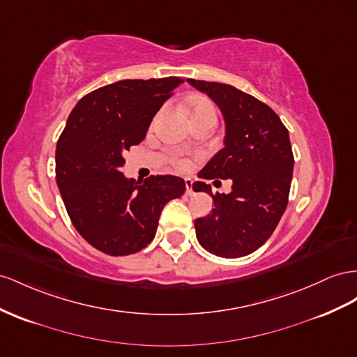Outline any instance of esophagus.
I'll list each match as a JSON object with an SVG mask.
<instances>
[{
	"label": "esophagus",
	"instance_id": "34e87169",
	"mask_svg": "<svg viewBox=\"0 0 357 357\" xmlns=\"http://www.w3.org/2000/svg\"><path fill=\"white\" fill-rule=\"evenodd\" d=\"M185 183H186V195H192V194H194V188H192V180H190V178H186Z\"/></svg>",
	"mask_w": 357,
	"mask_h": 357
}]
</instances>
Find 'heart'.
Listing matches in <instances>:
<instances>
[{
  "label": "heart",
  "mask_w": 357,
  "mask_h": 357,
  "mask_svg": "<svg viewBox=\"0 0 357 357\" xmlns=\"http://www.w3.org/2000/svg\"><path fill=\"white\" fill-rule=\"evenodd\" d=\"M163 109L159 111V114L156 115V119H159L162 115ZM188 112L192 119V123H197V121H202V120H215L218 119V111L216 107L213 103L207 99H202V98H194L188 102ZM171 163L172 167L177 168L178 171H188L190 169V160L174 155L171 158Z\"/></svg>",
  "instance_id": "obj_1"
}]
</instances>
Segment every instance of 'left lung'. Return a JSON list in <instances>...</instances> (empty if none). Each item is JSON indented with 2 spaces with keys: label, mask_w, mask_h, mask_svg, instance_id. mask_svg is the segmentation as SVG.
<instances>
[{
  "label": "left lung",
  "mask_w": 357,
  "mask_h": 357,
  "mask_svg": "<svg viewBox=\"0 0 357 357\" xmlns=\"http://www.w3.org/2000/svg\"><path fill=\"white\" fill-rule=\"evenodd\" d=\"M188 82L215 100L227 128L225 147L198 177L233 180L228 195L195 183V192L215 201L213 211L195 220L197 238L218 257H243L266 243L287 208L294 167L290 137L278 114L254 96L228 84Z\"/></svg>",
  "instance_id": "1"
}]
</instances>
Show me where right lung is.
Here are the masks:
<instances>
[{
  "instance_id": "right-lung-1",
  "label": "right lung",
  "mask_w": 357,
  "mask_h": 357,
  "mask_svg": "<svg viewBox=\"0 0 357 357\" xmlns=\"http://www.w3.org/2000/svg\"><path fill=\"white\" fill-rule=\"evenodd\" d=\"M181 78L124 79L89 93L67 119L55 150V177L73 227L93 248L123 257L146 248L160 211L185 194V180L126 178L123 155L146 138L150 123Z\"/></svg>"
}]
</instances>
